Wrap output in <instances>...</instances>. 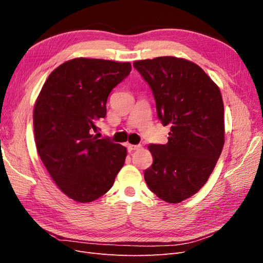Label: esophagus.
<instances>
[{"label":"esophagus","instance_id":"34e87169","mask_svg":"<svg viewBox=\"0 0 263 263\" xmlns=\"http://www.w3.org/2000/svg\"><path fill=\"white\" fill-rule=\"evenodd\" d=\"M139 148H141L140 145H130L129 144L128 146H127V149H128V151H134V150H137Z\"/></svg>","mask_w":263,"mask_h":263}]
</instances>
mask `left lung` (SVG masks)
<instances>
[{
    "instance_id": "1",
    "label": "left lung",
    "mask_w": 263,
    "mask_h": 263,
    "mask_svg": "<svg viewBox=\"0 0 263 263\" xmlns=\"http://www.w3.org/2000/svg\"><path fill=\"white\" fill-rule=\"evenodd\" d=\"M153 90L159 119L171 125L165 145H150L147 185L159 198L180 203L208 182L225 144L219 87L196 63L165 55L134 62Z\"/></svg>"
}]
</instances>
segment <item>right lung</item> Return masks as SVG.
<instances>
[{
    "label": "right lung",
    "instance_id": "obj_1",
    "mask_svg": "<svg viewBox=\"0 0 263 263\" xmlns=\"http://www.w3.org/2000/svg\"><path fill=\"white\" fill-rule=\"evenodd\" d=\"M132 71L129 62L74 58L47 78L34 106L38 155L59 190L90 203L113 186L127 150L93 130L106 115L107 98Z\"/></svg>",
    "mask_w": 263,
    "mask_h": 263
}]
</instances>
